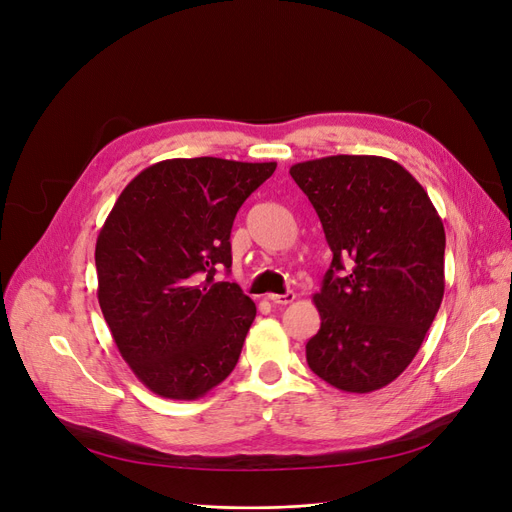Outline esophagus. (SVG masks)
Listing matches in <instances>:
<instances>
[{
	"label": "esophagus",
	"instance_id": "esophagus-1",
	"mask_svg": "<svg viewBox=\"0 0 512 512\" xmlns=\"http://www.w3.org/2000/svg\"><path fill=\"white\" fill-rule=\"evenodd\" d=\"M269 300H271L273 304H281V306H285V304H292V302L296 300V294H294V292H285V294H269Z\"/></svg>",
	"mask_w": 512,
	"mask_h": 512
}]
</instances>
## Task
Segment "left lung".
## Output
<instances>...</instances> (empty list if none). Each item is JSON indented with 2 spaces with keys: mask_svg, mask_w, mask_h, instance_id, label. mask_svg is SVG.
Segmentation results:
<instances>
[{
  "mask_svg": "<svg viewBox=\"0 0 512 512\" xmlns=\"http://www.w3.org/2000/svg\"><path fill=\"white\" fill-rule=\"evenodd\" d=\"M332 250L313 296L311 370L346 393L391 384L416 357L445 290L443 222L397 161L332 155L290 168Z\"/></svg>",
  "mask_w": 512,
  "mask_h": 512,
  "instance_id": "obj_1",
  "label": "left lung"
}]
</instances>
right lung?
<instances>
[{"label": "right lung", "instance_id": "right-lung-1", "mask_svg": "<svg viewBox=\"0 0 512 512\" xmlns=\"http://www.w3.org/2000/svg\"><path fill=\"white\" fill-rule=\"evenodd\" d=\"M277 168L218 157L166 159L142 170L96 239L98 304L121 357L149 391L199 399L227 378L256 317L231 269V229Z\"/></svg>", "mask_w": 512, "mask_h": 512}]
</instances>
